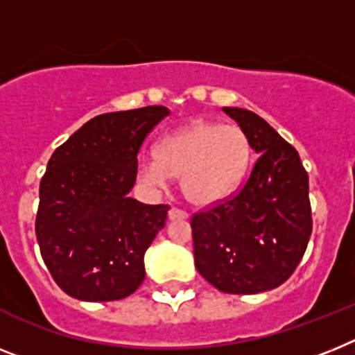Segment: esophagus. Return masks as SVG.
<instances>
[{"label": "esophagus", "mask_w": 355, "mask_h": 355, "mask_svg": "<svg viewBox=\"0 0 355 355\" xmlns=\"http://www.w3.org/2000/svg\"><path fill=\"white\" fill-rule=\"evenodd\" d=\"M169 220H187V213L182 209H177V207H171L168 213Z\"/></svg>", "instance_id": "34e87169"}]
</instances>
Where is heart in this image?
Wrapping results in <instances>:
<instances>
[{
    "label": "heart",
    "instance_id": "heart-1",
    "mask_svg": "<svg viewBox=\"0 0 355 355\" xmlns=\"http://www.w3.org/2000/svg\"><path fill=\"white\" fill-rule=\"evenodd\" d=\"M153 155L137 168L142 184L164 189L169 178H180L187 200L207 207L236 191L251 162V144L238 126L196 121L160 137Z\"/></svg>",
    "mask_w": 355,
    "mask_h": 355
}]
</instances>
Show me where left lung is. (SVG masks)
Returning <instances> with one entry per match:
<instances>
[{
	"mask_svg": "<svg viewBox=\"0 0 355 355\" xmlns=\"http://www.w3.org/2000/svg\"><path fill=\"white\" fill-rule=\"evenodd\" d=\"M258 153L234 196L191 218L196 270L222 293L258 294L287 282L312 233L300 155L254 112L223 108Z\"/></svg>",
	"mask_w": 355,
	"mask_h": 355,
	"instance_id": "8db88e82",
	"label": "left lung"
}]
</instances>
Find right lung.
<instances>
[{"label":"right lung","mask_w":355,"mask_h":355,"mask_svg":"<svg viewBox=\"0 0 355 355\" xmlns=\"http://www.w3.org/2000/svg\"><path fill=\"white\" fill-rule=\"evenodd\" d=\"M166 106L113 112L83 124L49 160L35 236L44 265L68 296L115 302L144 282V254L168 205L130 198L137 155Z\"/></svg>","instance_id":"obj_1"}]
</instances>
